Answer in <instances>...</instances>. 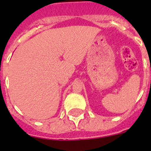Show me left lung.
<instances>
[{
    "instance_id": "1",
    "label": "left lung",
    "mask_w": 151,
    "mask_h": 151,
    "mask_svg": "<svg viewBox=\"0 0 151 151\" xmlns=\"http://www.w3.org/2000/svg\"><path fill=\"white\" fill-rule=\"evenodd\" d=\"M150 71H151V68H150Z\"/></svg>"
}]
</instances>
